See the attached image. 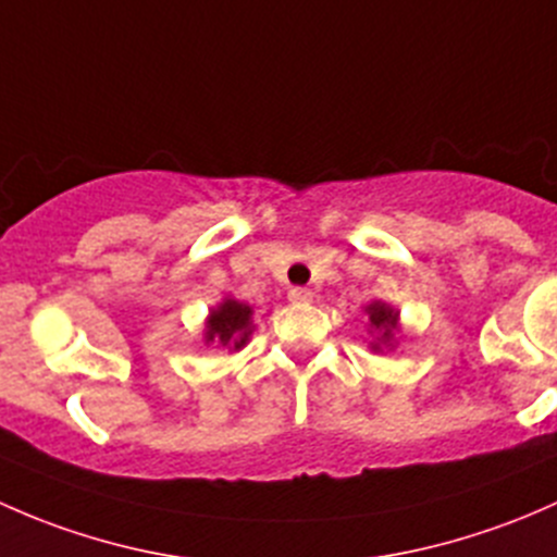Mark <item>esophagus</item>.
<instances>
[{
  "mask_svg": "<svg viewBox=\"0 0 557 557\" xmlns=\"http://www.w3.org/2000/svg\"><path fill=\"white\" fill-rule=\"evenodd\" d=\"M289 300L297 302V306H300V302H311L313 300V292L306 289V286H292V289H289Z\"/></svg>",
  "mask_w": 557,
  "mask_h": 557,
  "instance_id": "esophagus-1",
  "label": "esophagus"
}]
</instances>
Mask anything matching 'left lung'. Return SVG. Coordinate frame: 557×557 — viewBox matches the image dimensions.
I'll list each match as a JSON object with an SVG mask.
<instances>
[{
	"label": "left lung",
	"mask_w": 557,
	"mask_h": 557,
	"mask_svg": "<svg viewBox=\"0 0 557 557\" xmlns=\"http://www.w3.org/2000/svg\"><path fill=\"white\" fill-rule=\"evenodd\" d=\"M367 313H370L372 324L381 326L383 330V341H388L394 332V326H397V313H394V308L383 306V302H375V306L367 308Z\"/></svg>",
	"instance_id": "1"
}]
</instances>
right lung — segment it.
I'll return each instance as SVG.
<instances>
[{"mask_svg": "<svg viewBox=\"0 0 557 557\" xmlns=\"http://www.w3.org/2000/svg\"><path fill=\"white\" fill-rule=\"evenodd\" d=\"M251 332V308L244 302L225 300L216 311H211L209 330H206V341H220L222 346L233 343V348H240Z\"/></svg>", "mask_w": 557, "mask_h": 557, "instance_id": "obj_1", "label": "right lung"}]
</instances>
